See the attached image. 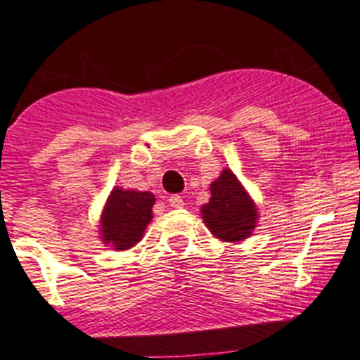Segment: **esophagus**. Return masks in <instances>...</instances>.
<instances>
[{"mask_svg": "<svg viewBox=\"0 0 360 360\" xmlns=\"http://www.w3.org/2000/svg\"><path fill=\"white\" fill-rule=\"evenodd\" d=\"M169 206L182 207L184 206V198L180 197V195H171V197H169Z\"/></svg>", "mask_w": 360, "mask_h": 360, "instance_id": "obj_1", "label": "esophagus"}]
</instances>
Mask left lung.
Segmentation results:
<instances>
[{"mask_svg": "<svg viewBox=\"0 0 360 360\" xmlns=\"http://www.w3.org/2000/svg\"><path fill=\"white\" fill-rule=\"evenodd\" d=\"M210 189L212 198L200 210L207 230L228 243L250 237L257 222V207L236 174L224 169Z\"/></svg>", "mask_w": 360, "mask_h": 360, "instance_id": "obj_1", "label": "left lung"}]
</instances>
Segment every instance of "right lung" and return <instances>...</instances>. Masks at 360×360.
Wrapping results in <instances>:
<instances>
[{
    "label": "right lung",
    "instance_id": "right-lung-1",
    "mask_svg": "<svg viewBox=\"0 0 360 360\" xmlns=\"http://www.w3.org/2000/svg\"><path fill=\"white\" fill-rule=\"evenodd\" d=\"M156 198L148 191L114 187L101 215V239L115 250H129L141 240L153 219Z\"/></svg>",
    "mask_w": 360,
    "mask_h": 360
}]
</instances>
